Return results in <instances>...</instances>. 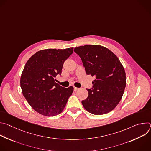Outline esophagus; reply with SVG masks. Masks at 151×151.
Returning <instances> with one entry per match:
<instances>
[{
  "instance_id": "obj_1",
  "label": "esophagus",
  "mask_w": 151,
  "mask_h": 151,
  "mask_svg": "<svg viewBox=\"0 0 151 151\" xmlns=\"http://www.w3.org/2000/svg\"><path fill=\"white\" fill-rule=\"evenodd\" d=\"M79 90L78 88H76V87H74V91H77V90Z\"/></svg>"
}]
</instances>
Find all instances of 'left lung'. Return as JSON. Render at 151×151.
<instances>
[{"label": "left lung", "instance_id": "8db88e82", "mask_svg": "<svg viewBox=\"0 0 151 151\" xmlns=\"http://www.w3.org/2000/svg\"><path fill=\"white\" fill-rule=\"evenodd\" d=\"M81 57L86 73L95 79L88 97L82 101L84 108L100 115L111 112L119 103L126 86L124 68L117 56L101 45H85L75 48Z\"/></svg>", "mask_w": 151, "mask_h": 151}]
</instances>
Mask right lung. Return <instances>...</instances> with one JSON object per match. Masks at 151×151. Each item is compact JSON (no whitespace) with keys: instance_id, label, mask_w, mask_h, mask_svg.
<instances>
[{"instance_id":"add662e5","label":"right lung","mask_w":151,"mask_h":151,"mask_svg":"<svg viewBox=\"0 0 151 151\" xmlns=\"http://www.w3.org/2000/svg\"><path fill=\"white\" fill-rule=\"evenodd\" d=\"M73 48L37 51L27 61L21 75V91L32 108L40 115L54 116L63 112L73 87L64 88L55 78L61 75L64 62Z\"/></svg>"}]
</instances>
